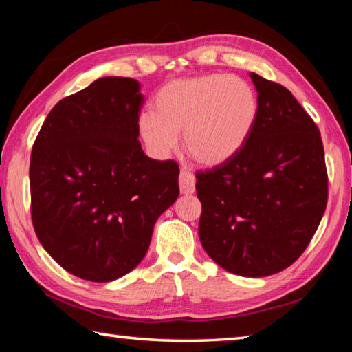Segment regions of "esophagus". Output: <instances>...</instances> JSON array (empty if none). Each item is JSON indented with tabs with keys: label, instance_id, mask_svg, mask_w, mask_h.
Segmentation results:
<instances>
[{
	"label": "esophagus",
	"instance_id": "obj_1",
	"mask_svg": "<svg viewBox=\"0 0 352 352\" xmlns=\"http://www.w3.org/2000/svg\"><path fill=\"white\" fill-rule=\"evenodd\" d=\"M180 190L182 194H194L195 190V177L189 170L183 169L180 172Z\"/></svg>",
	"mask_w": 352,
	"mask_h": 352
}]
</instances>
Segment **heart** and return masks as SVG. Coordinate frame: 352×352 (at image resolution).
Segmentation results:
<instances>
[{
    "label": "heart",
    "instance_id": "heart-1",
    "mask_svg": "<svg viewBox=\"0 0 352 352\" xmlns=\"http://www.w3.org/2000/svg\"><path fill=\"white\" fill-rule=\"evenodd\" d=\"M153 113L140 118V133L152 152L166 157L184 146L195 162L216 168L239 153L258 119L253 88L239 77L208 74L166 83L153 102Z\"/></svg>",
    "mask_w": 352,
    "mask_h": 352
}]
</instances>
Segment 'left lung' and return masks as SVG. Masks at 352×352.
I'll return each instance as SVG.
<instances>
[{
    "label": "left lung",
    "instance_id": "8db88e82",
    "mask_svg": "<svg viewBox=\"0 0 352 352\" xmlns=\"http://www.w3.org/2000/svg\"><path fill=\"white\" fill-rule=\"evenodd\" d=\"M258 119L228 163L197 172L199 236L226 272L275 275L300 258L327 204L318 127L287 88L256 73Z\"/></svg>",
    "mask_w": 352,
    "mask_h": 352
}]
</instances>
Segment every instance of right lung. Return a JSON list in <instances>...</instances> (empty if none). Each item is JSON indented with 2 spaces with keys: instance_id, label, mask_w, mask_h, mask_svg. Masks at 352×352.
Here are the masks:
<instances>
[{
  "instance_id": "right-lung-1",
  "label": "right lung",
  "mask_w": 352,
  "mask_h": 352,
  "mask_svg": "<svg viewBox=\"0 0 352 352\" xmlns=\"http://www.w3.org/2000/svg\"><path fill=\"white\" fill-rule=\"evenodd\" d=\"M140 88L130 77H100L56 104L32 147L35 234L58 265L87 281L132 272L180 192L178 164L141 148Z\"/></svg>"
}]
</instances>
